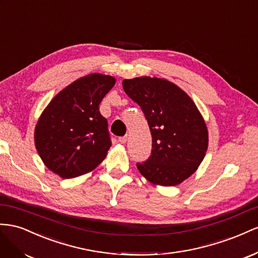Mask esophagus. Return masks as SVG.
I'll use <instances>...</instances> for the list:
<instances>
[{
    "label": "esophagus",
    "mask_w": 258,
    "mask_h": 258,
    "mask_svg": "<svg viewBox=\"0 0 258 258\" xmlns=\"http://www.w3.org/2000/svg\"><path fill=\"white\" fill-rule=\"evenodd\" d=\"M117 141H119V143H121V144H125L127 141V136H121V137H119Z\"/></svg>",
    "instance_id": "34e87169"
}]
</instances>
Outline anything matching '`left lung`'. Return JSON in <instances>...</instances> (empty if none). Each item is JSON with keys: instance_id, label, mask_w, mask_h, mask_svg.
<instances>
[{"instance_id": "left-lung-1", "label": "left lung", "mask_w": 258, "mask_h": 258, "mask_svg": "<svg viewBox=\"0 0 258 258\" xmlns=\"http://www.w3.org/2000/svg\"><path fill=\"white\" fill-rule=\"evenodd\" d=\"M123 90L142 108L152 136L150 157L136 164L152 183L176 186L192 175L208 150V128L197 106L170 81L123 80Z\"/></svg>"}]
</instances>
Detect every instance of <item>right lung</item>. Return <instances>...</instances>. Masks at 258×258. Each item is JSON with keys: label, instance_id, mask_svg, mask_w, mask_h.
Masks as SVG:
<instances>
[{"label": "right lung", "instance_id": "right-lung-1", "mask_svg": "<svg viewBox=\"0 0 258 258\" xmlns=\"http://www.w3.org/2000/svg\"><path fill=\"white\" fill-rule=\"evenodd\" d=\"M115 79L93 73L58 93L41 114L34 142L44 164L62 178L96 168L111 146L106 117L99 104Z\"/></svg>", "mask_w": 258, "mask_h": 258}]
</instances>
